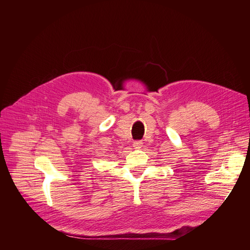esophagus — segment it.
<instances>
[{"instance_id":"esophagus-1","label":"esophagus","mask_w":250,"mask_h":250,"mask_svg":"<svg viewBox=\"0 0 250 250\" xmlns=\"http://www.w3.org/2000/svg\"><path fill=\"white\" fill-rule=\"evenodd\" d=\"M133 147H134V149H140V148H142V147H143V143H142V142H140V141L134 142Z\"/></svg>"}]
</instances>
